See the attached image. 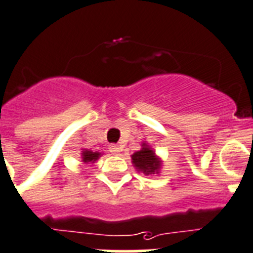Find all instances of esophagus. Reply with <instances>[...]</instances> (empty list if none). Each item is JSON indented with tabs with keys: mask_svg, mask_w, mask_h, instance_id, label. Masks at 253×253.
Returning <instances> with one entry per match:
<instances>
[{
	"mask_svg": "<svg viewBox=\"0 0 253 253\" xmlns=\"http://www.w3.org/2000/svg\"><path fill=\"white\" fill-rule=\"evenodd\" d=\"M110 151H112L113 154H119L120 153V146L110 145Z\"/></svg>",
	"mask_w": 253,
	"mask_h": 253,
	"instance_id": "obj_1",
	"label": "esophagus"
}]
</instances>
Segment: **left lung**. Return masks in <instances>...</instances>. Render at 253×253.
Segmentation results:
<instances>
[{"mask_svg":"<svg viewBox=\"0 0 253 253\" xmlns=\"http://www.w3.org/2000/svg\"><path fill=\"white\" fill-rule=\"evenodd\" d=\"M141 150L135 151L131 155V163L138 171L144 172L145 175L158 174L161 168V161L155 155V151L146 143H143Z\"/></svg>","mask_w":253,"mask_h":253,"instance_id":"1","label":"left lung"}]
</instances>
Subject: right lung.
<instances>
[{"label": "right lung", "instance_id": "add662e5", "mask_svg": "<svg viewBox=\"0 0 253 253\" xmlns=\"http://www.w3.org/2000/svg\"><path fill=\"white\" fill-rule=\"evenodd\" d=\"M102 155L98 151H92V150H88V149H83L82 151V161L85 163V164H89V163H95V160L99 159V156Z\"/></svg>", "mask_w": 253, "mask_h": 253}]
</instances>
